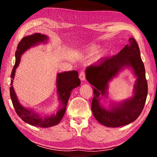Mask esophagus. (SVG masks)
Listing matches in <instances>:
<instances>
[{
    "instance_id": "1",
    "label": "esophagus",
    "mask_w": 157,
    "mask_h": 157,
    "mask_svg": "<svg viewBox=\"0 0 157 157\" xmlns=\"http://www.w3.org/2000/svg\"><path fill=\"white\" fill-rule=\"evenodd\" d=\"M79 78L82 81L85 80L86 77H85V73L84 72V71H82V72H80V73H79Z\"/></svg>"
}]
</instances>
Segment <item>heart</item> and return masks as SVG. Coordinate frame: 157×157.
<instances>
[{"label":"heart","instance_id":"heart-1","mask_svg":"<svg viewBox=\"0 0 157 157\" xmlns=\"http://www.w3.org/2000/svg\"><path fill=\"white\" fill-rule=\"evenodd\" d=\"M98 49V47L96 46H93L91 48H90L89 50V52L90 54H94L95 52L97 51ZM98 57H100V56H98Z\"/></svg>","mask_w":157,"mask_h":157}]
</instances>
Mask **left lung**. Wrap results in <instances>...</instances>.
Returning a JSON list of instances; mask_svg holds the SVG:
<instances>
[{"mask_svg":"<svg viewBox=\"0 0 157 157\" xmlns=\"http://www.w3.org/2000/svg\"><path fill=\"white\" fill-rule=\"evenodd\" d=\"M115 56L103 59L97 65L86 69V78L94 87L91 110L95 119L108 127L126 125L136 120L144 107L147 83L139 46L134 38ZM124 67L131 68L137 77L134 94L121 103H113L108 109L101 105V97L108 94V82Z\"/></svg>","mask_w":157,"mask_h":157,"instance_id":"8db88e82","label":"left lung"}]
</instances>
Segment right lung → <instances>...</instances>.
<instances>
[{
    "instance_id": "add662e5",
    "label": "right lung",
    "mask_w": 157,
    "mask_h": 157,
    "mask_svg": "<svg viewBox=\"0 0 157 157\" xmlns=\"http://www.w3.org/2000/svg\"><path fill=\"white\" fill-rule=\"evenodd\" d=\"M48 40V37L45 34H41L40 33H34L32 35L23 37L21 39V41L18 43L15 52L16 62L12 71V79L11 84H10L11 86L10 88V97H11L13 106L18 116L25 123L30 125L44 127V128L56 125L62 121L65 113L66 105H67L72 90L80 85V79L78 78V71H66V72L57 74L56 85L59 101V108L56 113L52 114L51 116L41 115L35 112L33 109L24 107L20 104L13 88L12 83L14 79L16 69L19 65L21 55L26 50L30 49L31 47L37 46L41 43H46Z\"/></svg>"
}]
</instances>
